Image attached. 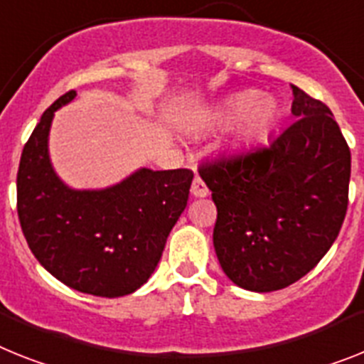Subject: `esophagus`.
<instances>
[{"instance_id": "obj_1", "label": "esophagus", "mask_w": 364, "mask_h": 364, "mask_svg": "<svg viewBox=\"0 0 364 364\" xmlns=\"http://www.w3.org/2000/svg\"><path fill=\"white\" fill-rule=\"evenodd\" d=\"M191 194L194 198H205L207 194H209V188H207V185L201 181L200 177H196V179H194V183H192Z\"/></svg>"}]
</instances>
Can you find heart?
I'll return each instance as SVG.
<instances>
[{"label": "heart", "mask_w": 364, "mask_h": 364, "mask_svg": "<svg viewBox=\"0 0 364 364\" xmlns=\"http://www.w3.org/2000/svg\"><path fill=\"white\" fill-rule=\"evenodd\" d=\"M276 116V100L270 96L259 97V92L255 90H246V92L229 96L215 112L216 120L224 122V124L239 118V124L229 139V149H233V151H239L252 144L255 139H259L274 124Z\"/></svg>", "instance_id": "heart-1"}]
</instances>
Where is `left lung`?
<instances>
[{
  "instance_id": "1",
  "label": "left lung",
  "mask_w": 364,
  "mask_h": 364,
  "mask_svg": "<svg viewBox=\"0 0 364 364\" xmlns=\"http://www.w3.org/2000/svg\"><path fill=\"white\" fill-rule=\"evenodd\" d=\"M287 129L233 157L200 168L213 192V244L240 289L272 292L318 264L348 209L352 155L331 111L291 85Z\"/></svg>"
}]
</instances>
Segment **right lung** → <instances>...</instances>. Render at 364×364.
<instances>
[{"mask_svg":"<svg viewBox=\"0 0 364 364\" xmlns=\"http://www.w3.org/2000/svg\"><path fill=\"white\" fill-rule=\"evenodd\" d=\"M60 96L23 146L16 177L18 218L36 261L85 294L118 298L144 285L168 235L187 207L194 173L185 168H136L103 188H73L55 172L50 131Z\"/></svg>","mask_w":364,"mask_h":364,"instance_id":"right-lung-1","label":"right lung"}]
</instances>
